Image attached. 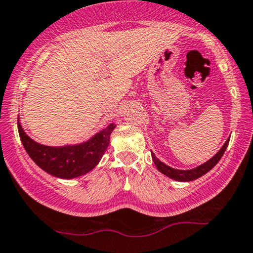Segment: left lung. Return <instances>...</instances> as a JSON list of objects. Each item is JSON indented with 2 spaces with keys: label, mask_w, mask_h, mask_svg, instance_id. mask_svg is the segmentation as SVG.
Returning <instances> with one entry per match:
<instances>
[{
  "label": "left lung",
  "mask_w": 253,
  "mask_h": 253,
  "mask_svg": "<svg viewBox=\"0 0 253 253\" xmlns=\"http://www.w3.org/2000/svg\"><path fill=\"white\" fill-rule=\"evenodd\" d=\"M228 142H230V139H227V141L225 142V144L222 145L221 149L219 150L218 153H216L215 155L212 157V159L209 160L206 163H204V165L199 166V167H197V168L191 169V170H179V169L170 168L169 166L162 163L159 159H156V156L154 155L153 153H151V157H153V161H154V163H155L156 168L159 169L162 174H165L166 176L170 177V179H174L176 181H193V180L198 179V177L203 176V175H205L206 173H209L211 169H212L216 165V163L220 161L222 155H224L225 150H226Z\"/></svg>",
  "instance_id": "8db88e82"
}]
</instances>
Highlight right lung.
Wrapping results in <instances>:
<instances>
[{
	"mask_svg": "<svg viewBox=\"0 0 253 253\" xmlns=\"http://www.w3.org/2000/svg\"><path fill=\"white\" fill-rule=\"evenodd\" d=\"M115 127L116 124H109L85 143L55 148L46 147L33 141L17 122L21 142L27 154L41 169L61 179H73L88 173L96 167L108 148L110 135Z\"/></svg>",
	"mask_w": 253,
	"mask_h": 253,
	"instance_id": "add662e5",
	"label": "right lung"
}]
</instances>
